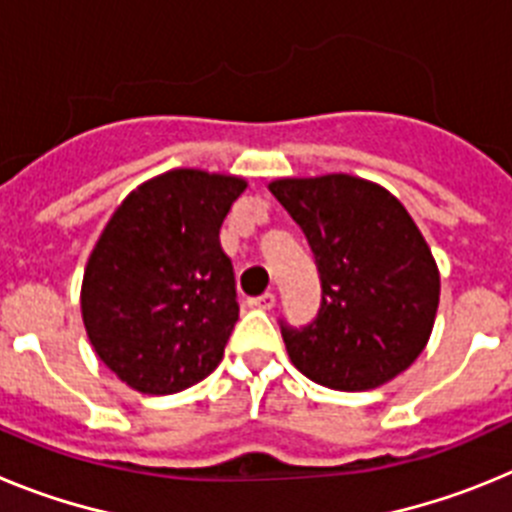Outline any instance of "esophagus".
<instances>
[{"instance_id": "1", "label": "esophagus", "mask_w": 512, "mask_h": 512, "mask_svg": "<svg viewBox=\"0 0 512 512\" xmlns=\"http://www.w3.org/2000/svg\"><path fill=\"white\" fill-rule=\"evenodd\" d=\"M248 305L256 307V310H271V307L277 305V295H274V292H264V295L259 297H251Z\"/></svg>"}]
</instances>
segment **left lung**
<instances>
[{"label": "left lung", "instance_id": "1", "mask_svg": "<svg viewBox=\"0 0 512 512\" xmlns=\"http://www.w3.org/2000/svg\"><path fill=\"white\" fill-rule=\"evenodd\" d=\"M269 189L302 228L320 274L315 318L279 320L292 364L343 392L374 390L405 372L428 343L441 289L408 210L348 174L279 179Z\"/></svg>", "mask_w": 512, "mask_h": 512}]
</instances>
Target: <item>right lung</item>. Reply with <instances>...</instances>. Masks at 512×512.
<instances>
[{
	"mask_svg": "<svg viewBox=\"0 0 512 512\" xmlns=\"http://www.w3.org/2000/svg\"><path fill=\"white\" fill-rule=\"evenodd\" d=\"M243 179L176 169L117 207L89 256L81 315L112 372L143 395H174L220 364L238 320L220 225Z\"/></svg>",
	"mask_w": 512,
	"mask_h": 512,
	"instance_id": "obj_1",
	"label": "right lung"
}]
</instances>
